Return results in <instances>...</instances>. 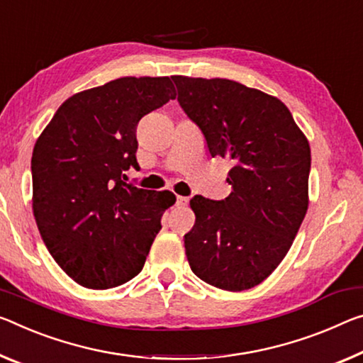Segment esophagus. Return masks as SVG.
<instances>
[{
  "instance_id": "esophagus-1",
  "label": "esophagus",
  "mask_w": 363,
  "mask_h": 363,
  "mask_svg": "<svg viewBox=\"0 0 363 363\" xmlns=\"http://www.w3.org/2000/svg\"><path fill=\"white\" fill-rule=\"evenodd\" d=\"M176 203L179 206H186L189 203V199L187 197H182V195H177L176 197Z\"/></svg>"
}]
</instances>
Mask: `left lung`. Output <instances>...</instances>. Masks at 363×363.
<instances>
[{"label":"left lung","instance_id":"obj_1","mask_svg":"<svg viewBox=\"0 0 363 363\" xmlns=\"http://www.w3.org/2000/svg\"><path fill=\"white\" fill-rule=\"evenodd\" d=\"M171 79L211 157L234 161L229 197L191 200L195 224L184 235L189 264L220 289H250L274 272L306 218L308 142L272 95L228 79Z\"/></svg>","mask_w":363,"mask_h":363}]
</instances>
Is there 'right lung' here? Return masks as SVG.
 I'll return each instance as SVG.
<instances>
[{
  "mask_svg": "<svg viewBox=\"0 0 363 363\" xmlns=\"http://www.w3.org/2000/svg\"><path fill=\"white\" fill-rule=\"evenodd\" d=\"M174 99L169 77H121L67 99L38 137L33 216L51 257L80 286L108 289L142 272L176 197L123 177L139 169V121Z\"/></svg>",
  "mask_w": 363,
  "mask_h": 363,
  "instance_id": "1",
  "label": "right lung"
}]
</instances>
